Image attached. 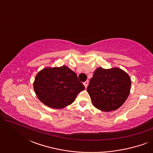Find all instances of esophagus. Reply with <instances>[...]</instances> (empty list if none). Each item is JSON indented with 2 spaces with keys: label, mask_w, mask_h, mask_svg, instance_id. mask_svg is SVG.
<instances>
[{
  "label": "esophagus",
  "mask_w": 153,
  "mask_h": 153,
  "mask_svg": "<svg viewBox=\"0 0 153 153\" xmlns=\"http://www.w3.org/2000/svg\"><path fill=\"white\" fill-rule=\"evenodd\" d=\"M88 83H89L88 81H85V82L83 83V85H84L85 88H87V87H88Z\"/></svg>",
  "instance_id": "esophagus-1"
}]
</instances>
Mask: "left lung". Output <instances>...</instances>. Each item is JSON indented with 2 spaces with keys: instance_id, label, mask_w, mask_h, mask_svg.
<instances>
[{
  "instance_id": "left-lung-1",
  "label": "left lung",
  "mask_w": 153,
  "mask_h": 153,
  "mask_svg": "<svg viewBox=\"0 0 153 153\" xmlns=\"http://www.w3.org/2000/svg\"><path fill=\"white\" fill-rule=\"evenodd\" d=\"M131 79L118 68H99L91 79L87 91L94 106L103 111L118 109L124 104L130 93Z\"/></svg>"
}]
</instances>
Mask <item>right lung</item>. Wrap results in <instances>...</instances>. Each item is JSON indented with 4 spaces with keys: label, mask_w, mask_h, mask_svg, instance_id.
Listing matches in <instances>:
<instances>
[{
    "label": "right lung",
    "mask_w": 153,
    "mask_h": 153,
    "mask_svg": "<svg viewBox=\"0 0 153 153\" xmlns=\"http://www.w3.org/2000/svg\"><path fill=\"white\" fill-rule=\"evenodd\" d=\"M33 88L38 99L53 108L70 105L85 89L77 75L68 67L46 68L37 73Z\"/></svg>",
    "instance_id": "obj_1"
}]
</instances>
